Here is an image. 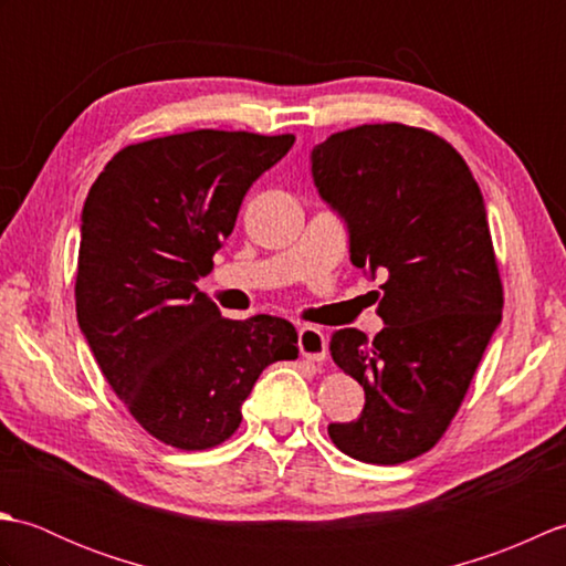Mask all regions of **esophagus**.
<instances>
[{
    "label": "esophagus",
    "mask_w": 566,
    "mask_h": 566,
    "mask_svg": "<svg viewBox=\"0 0 566 566\" xmlns=\"http://www.w3.org/2000/svg\"><path fill=\"white\" fill-rule=\"evenodd\" d=\"M298 353H302L311 363H323L328 355V338L326 333L316 326H304L298 331Z\"/></svg>",
    "instance_id": "obj_1"
}]
</instances>
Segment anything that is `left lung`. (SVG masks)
Returning a JSON list of instances; mask_svg holds the SVG:
<instances>
[{
	"label": "left lung",
	"instance_id": "8db88e82",
	"mask_svg": "<svg viewBox=\"0 0 566 566\" xmlns=\"http://www.w3.org/2000/svg\"><path fill=\"white\" fill-rule=\"evenodd\" d=\"M321 199L350 235V260L379 284L375 340L331 335V355L365 389L335 448L369 464L428 452L460 408L499 328L503 286L484 197L448 140L403 124H365L311 150Z\"/></svg>",
	"mask_w": 566,
	"mask_h": 566
}]
</instances>
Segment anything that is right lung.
<instances>
[{"instance_id": "1", "label": "right lung", "mask_w": 566, "mask_h": 566, "mask_svg": "<svg viewBox=\"0 0 566 566\" xmlns=\"http://www.w3.org/2000/svg\"><path fill=\"white\" fill-rule=\"evenodd\" d=\"M292 146L213 128L153 138L118 150L84 201L80 331L130 416L172 448L231 438L262 369L298 357L290 321L221 318L197 290L245 191Z\"/></svg>"}]
</instances>
